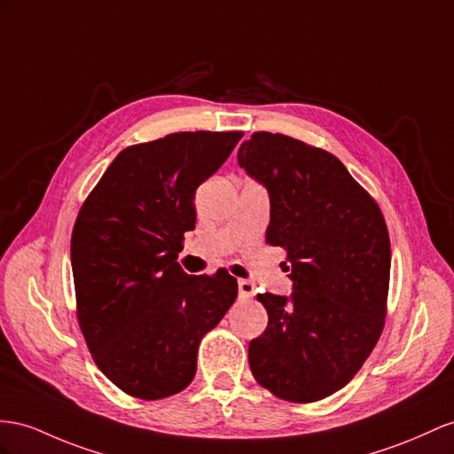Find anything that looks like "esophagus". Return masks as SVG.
I'll return each mask as SVG.
<instances>
[{
  "mask_svg": "<svg viewBox=\"0 0 454 454\" xmlns=\"http://www.w3.org/2000/svg\"><path fill=\"white\" fill-rule=\"evenodd\" d=\"M238 289H239V295L243 299H249L254 295V286L249 280H239L238 282Z\"/></svg>",
  "mask_w": 454,
  "mask_h": 454,
  "instance_id": "1",
  "label": "esophagus"
}]
</instances>
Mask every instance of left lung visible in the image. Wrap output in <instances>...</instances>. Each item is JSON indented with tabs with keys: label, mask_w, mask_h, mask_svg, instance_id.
Listing matches in <instances>:
<instances>
[{
	"label": "left lung",
	"mask_w": 454,
	"mask_h": 454,
	"mask_svg": "<svg viewBox=\"0 0 454 454\" xmlns=\"http://www.w3.org/2000/svg\"><path fill=\"white\" fill-rule=\"evenodd\" d=\"M238 162L270 195L266 243L286 249L294 294H259L269 326L249 343L254 380L315 403L347 386L386 318L391 247L378 203L343 162L284 134L254 132Z\"/></svg>",
	"instance_id": "obj_1"
}]
</instances>
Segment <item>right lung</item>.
Instances as JSON below:
<instances>
[{
	"label": "right lung",
	"mask_w": 454,
	"mask_h": 454,
	"mask_svg": "<svg viewBox=\"0 0 454 454\" xmlns=\"http://www.w3.org/2000/svg\"><path fill=\"white\" fill-rule=\"evenodd\" d=\"M243 132H176L122 149L80 208L71 262L80 330L116 387L157 401L188 387L197 348L238 297L224 269L176 262L195 228V190Z\"/></svg>",
	"instance_id": "right-lung-1"
}]
</instances>
